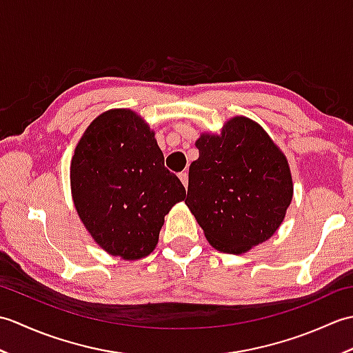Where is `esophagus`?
I'll return each mask as SVG.
<instances>
[{
	"instance_id": "1",
	"label": "esophagus",
	"mask_w": 353,
	"mask_h": 353,
	"mask_svg": "<svg viewBox=\"0 0 353 353\" xmlns=\"http://www.w3.org/2000/svg\"><path fill=\"white\" fill-rule=\"evenodd\" d=\"M179 179H181V182L183 183L185 188H188V172L186 171L179 172Z\"/></svg>"
}]
</instances>
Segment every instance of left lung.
<instances>
[{
  "mask_svg": "<svg viewBox=\"0 0 353 353\" xmlns=\"http://www.w3.org/2000/svg\"><path fill=\"white\" fill-rule=\"evenodd\" d=\"M190 165L186 206L214 249L241 254L274 235L292 200L287 156L247 117L203 132Z\"/></svg>",
  "mask_w": 353,
  "mask_h": 353,
  "instance_id": "left-lung-1",
  "label": "left lung"
}]
</instances>
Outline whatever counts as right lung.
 I'll return each mask as SVG.
<instances>
[{
  "label": "right lung",
  "instance_id": "add662e5",
  "mask_svg": "<svg viewBox=\"0 0 353 353\" xmlns=\"http://www.w3.org/2000/svg\"><path fill=\"white\" fill-rule=\"evenodd\" d=\"M70 181L89 235L124 261L156 249L165 215L186 196L177 176L163 167L154 132L130 109L106 110L88 125L74 150Z\"/></svg>",
  "mask_w": 353,
  "mask_h": 353
}]
</instances>
